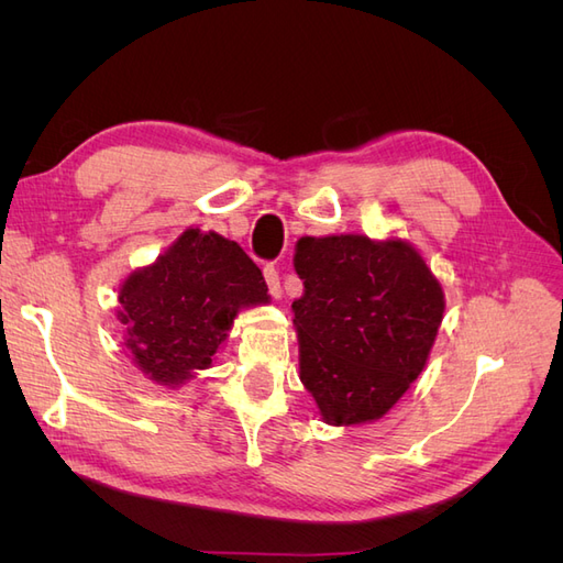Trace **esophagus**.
I'll return each mask as SVG.
<instances>
[{"instance_id": "esophagus-1", "label": "esophagus", "mask_w": 563, "mask_h": 563, "mask_svg": "<svg viewBox=\"0 0 563 563\" xmlns=\"http://www.w3.org/2000/svg\"><path fill=\"white\" fill-rule=\"evenodd\" d=\"M263 275H265V282H267V288L269 294L275 298H282V284H279V269L275 265H265L263 267Z\"/></svg>"}]
</instances>
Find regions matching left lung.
I'll return each mask as SVG.
<instances>
[{
    "instance_id": "8db88e82",
    "label": "left lung",
    "mask_w": 563,
    "mask_h": 563,
    "mask_svg": "<svg viewBox=\"0 0 563 563\" xmlns=\"http://www.w3.org/2000/svg\"><path fill=\"white\" fill-rule=\"evenodd\" d=\"M300 380L329 424L383 418L420 376L444 291L401 240L302 236L294 258Z\"/></svg>"
}]
</instances>
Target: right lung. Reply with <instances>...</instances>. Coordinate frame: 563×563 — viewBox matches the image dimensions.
<instances>
[{
	"instance_id": "add662e5",
	"label": "right lung",
	"mask_w": 563,
	"mask_h": 563,
	"mask_svg": "<svg viewBox=\"0 0 563 563\" xmlns=\"http://www.w3.org/2000/svg\"><path fill=\"white\" fill-rule=\"evenodd\" d=\"M265 300L263 272L240 244L190 228L122 284L117 317L133 362L150 380L176 387L211 366L236 312Z\"/></svg>"
}]
</instances>
